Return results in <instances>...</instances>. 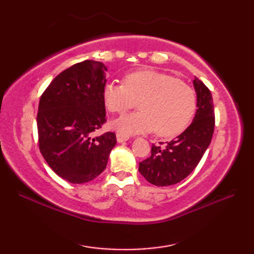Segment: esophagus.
Masks as SVG:
<instances>
[{
  "instance_id": "esophagus-1",
  "label": "esophagus",
  "mask_w": 254,
  "mask_h": 254,
  "mask_svg": "<svg viewBox=\"0 0 254 254\" xmlns=\"http://www.w3.org/2000/svg\"><path fill=\"white\" fill-rule=\"evenodd\" d=\"M128 138H130V136H128L127 134H124V133H121V132H118L117 133V141L119 143L126 142V141H127Z\"/></svg>"
}]
</instances>
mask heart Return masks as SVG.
Here are the masks:
<instances>
[{"label": "heart", "mask_w": 254, "mask_h": 254, "mask_svg": "<svg viewBox=\"0 0 254 254\" xmlns=\"http://www.w3.org/2000/svg\"><path fill=\"white\" fill-rule=\"evenodd\" d=\"M104 101L112 113L139 110L122 116L115 127L124 134L150 132L160 137L179 135L190 124L196 110V95L186 83L155 69L127 74L123 84H107Z\"/></svg>", "instance_id": "1"}]
</instances>
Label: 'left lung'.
<instances>
[{
	"label": "left lung",
	"mask_w": 254,
	"mask_h": 254,
	"mask_svg": "<svg viewBox=\"0 0 254 254\" xmlns=\"http://www.w3.org/2000/svg\"><path fill=\"white\" fill-rule=\"evenodd\" d=\"M193 85L197 96L193 122L166 147H161L163 143L153 144L152 154L139 163V174L154 186L167 187L182 181L195 169L212 141L215 127L212 94L197 77Z\"/></svg>",
	"instance_id": "1"
}]
</instances>
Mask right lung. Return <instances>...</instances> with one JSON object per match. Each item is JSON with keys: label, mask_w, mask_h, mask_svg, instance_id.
<instances>
[{"label": "right lung", "mask_w": 254, "mask_h": 254, "mask_svg": "<svg viewBox=\"0 0 254 254\" xmlns=\"http://www.w3.org/2000/svg\"><path fill=\"white\" fill-rule=\"evenodd\" d=\"M104 63L85 60L60 73L40 97L38 142L47 164L71 183L94 180L117 144L116 134L96 135L106 123Z\"/></svg>", "instance_id": "right-lung-1"}]
</instances>
